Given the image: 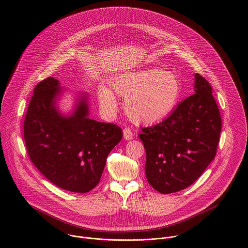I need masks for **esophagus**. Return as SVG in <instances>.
Listing matches in <instances>:
<instances>
[{
	"label": "esophagus",
	"instance_id": "1",
	"mask_svg": "<svg viewBox=\"0 0 248 248\" xmlns=\"http://www.w3.org/2000/svg\"><path fill=\"white\" fill-rule=\"evenodd\" d=\"M123 136H124V139H125L126 140H133V138H134V133L132 132L131 129L125 128V129L123 130Z\"/></svg>",
	"mask_w": 248,
	"mask_h": 248
}]
</instances>
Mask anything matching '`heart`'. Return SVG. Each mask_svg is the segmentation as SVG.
<instances>
[{"label": "heart", "mask_w": 248, "mask_h": 248, "mask_svg": "<svg viewBox=\"0 0 248 248\" xmlns=\"http://www.w3.org/2000/svg\"><path fill=\"white\" fill-rule=\"evenodd\" d=\"M112 91L125 97L124 110L138 123H155L171 114L183 93L180 79L173 72L160 68L130 71L113 76ZM100 104L108 111L116 108V99L104 86L98 89Z\"/></svg>", "instance_id": "obj_1"}]
</instances>
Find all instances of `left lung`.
<instances>
[{
    "mask_svg": "<svg viewBox=\"0 0 248 248\" xmlns=\"http://www.w3.org/2000/svg\"><path fill=\"white\" fill-rule=\"evenodd\" d=\"M194 91L166 119L142 128L139 136L146 151L147 180L162 194L193 184L217 153L221 118L211 85L196 73Z\"/></svg>",
    "mask_w": 248,
    "mask_h": 248,
    "instance_id": "obj_1",
    "label": "left lung"
}]
</instances>
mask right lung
<instances>
[{
  "label": "right lung",
  "instance_id": "add662e5",
  "mask_svg": "<svg viewBox=\"0 0 248 248\" xmlns=\"http://www.w3.org/2000/svg\"><path fill=\"white\" fill-rule=\"evenodd\" d=\"M62 89L48 77L34 89L24 122V138L31 160L54 185L87 193L100 181L107 157L123 137L115 124L89 118L87 93H81L70 115L58 110Z\"/></svg>",
  "mask_w": 248,
  "mask_h": 248
}]
</instances>
